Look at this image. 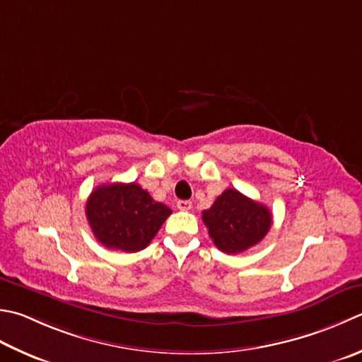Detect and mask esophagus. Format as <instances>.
<instances>
[{"label": "esophagus", "instance_id": "34e87169", "mask_svg": "<svg viewBox=\"0 0 362 362\" xmlns=\"http://www.w3.org/2000/svg\"><path fill=\"white\" fill-rule=\"evenodd\" d=\"M191 207H193V204H191L189 201H179V202H177V209L182 210V211H188V210H191Z\"/></svg>", "mask_w": 362, "mask_h": 362}]
</instances>
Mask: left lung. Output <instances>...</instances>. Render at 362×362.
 Here are the masks:
<instances>
[{"mask_svg":"<svg viewBox=\"0 0 362 362\" xmlns=\"http://www.w3.org/2000/svg\"><path fill=\"white\" fill-rule=\"evenodd\" d=\"M202 221L219 251L238 254L257 245L270 230L273 219L264 204L228 188L202 211Z\"/></svg>","mask_w":362,"mask_h":362,"instance_id":"8db88e82","label":"left lung"}]
</instances>
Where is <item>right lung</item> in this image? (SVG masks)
<instances>
[{
  "label": "right lung",
  "instance_id": "right-lung-1",
  "mask_svg": "<svg viewBox=\"0 0 362 362\" xmlns=\"http://www.w3.org/2000/svg\"><path fill=\"white\" fill-rule=\"evenodd\" d=\"M171 214L134 182L97 187L86 202L95 238L108 250L125 252L144 250Z\"/></svg>",
  "mask_w": 362,
  "mask_h": 362
}]
</instances>
